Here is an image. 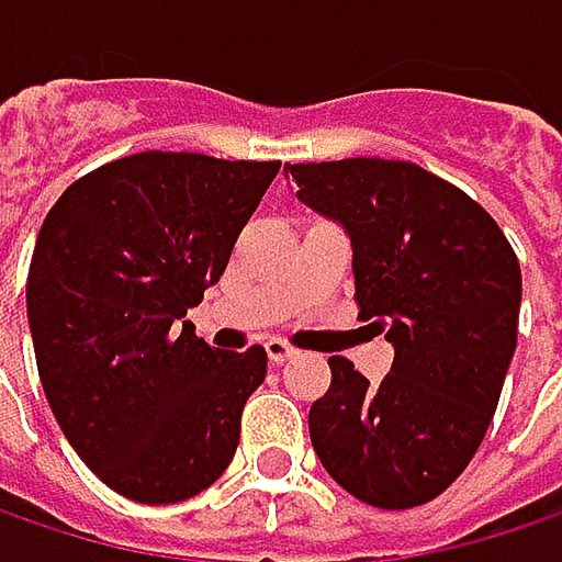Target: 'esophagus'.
Returning a JSON list of instances; mask_svg holds the SVG:
<instances>
[{
  "instance_id": "34e87169",
  "label": "esophagus",
  "mask_w": 562,
  "mask_h": 562,
  "mask_svg": "<svg viewBox=\"0 0 562 562\" xmlns=\"http://www.w3.org/2000/svg\"><path fill=\"white\" fill-rule=\"evenodd\" d=\"M263 347H267V359H270L273 366H282V362H289V359L295 356V349L289 347V344H282V340H267Z\"/></svg>"
}]
</instances>
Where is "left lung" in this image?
Returning a JSON list of instances; mask_svg holds the SVG:
<instances>
[{
	"instance_id": "obj_1",
	"label": "left lung",
	"mask_w": 562,
	"mask_h": 562,
	"mask_svg": "<svg viewBox=\"0 0 562 562\" xmlns=\"http://www.w3.org/2000/svg\"><path fill=\"white\" fill-rule=\"evenodd\" d=\"M299 203L352 248L356 302L394 347L381 384L344 356L308 413L324 471L356 499L411 509L468 468L518 340L521 270L468 193L411 161L285 165Z\"/></svg>"
}]
</instances>
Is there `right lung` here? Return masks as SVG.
Masks as SVG:
<instances>
[{"mask_svg": "<svg viewBox=\"0 0 562 562\" xmlns=\"http://www.w3.org/2000/svg\"><path fill=\"white\" fill-rule=\"evenodd\" d=\"M280 161L139 151L76 181L37 235L27 324L50 411L126 499L181 503L232 464L267 352L196 340L187 308L218 282Z\"/></svg>", "mask_w": 562, "mask_h": 562, "instance_id": "right-lung-1", "label": "right lung"}]
</instances>
